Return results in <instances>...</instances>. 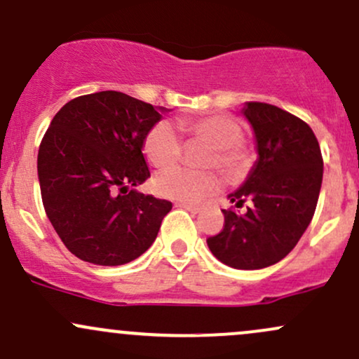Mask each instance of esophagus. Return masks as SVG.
Instances as JSON below:
<instances>
[{"instance_id":"esophagus-1","label":"esophagus","mask_w":359,"mask_h":359,"mask_svg":"<svg viewBox=\"0 0 359 359\" xmlns=\"http://www.w3.org/2000/svg\"><path fill=\"white\" fill-rule=\"evenodd\" d=\"M176 207L180 208H184V210H188L190 213H200V208L195 207V205H188V203H178Z\"/></svg>"}]
</instances>
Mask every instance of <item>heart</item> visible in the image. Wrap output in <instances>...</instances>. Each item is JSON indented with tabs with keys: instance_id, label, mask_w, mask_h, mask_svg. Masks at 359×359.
Listing matches in <instances>:
<instances>
[{
	"instance_id": "1",
	"label": "heart",
	"mask_w": 359,
	"mask_h": 359,
	"mask_svg": "<svg viewBox=\"0 0 359 359\" xmlns=\"http://www.w3.org/2000/svg\"><path fill=\"white\" fill-rule=\"evenodd\" d=\"M178 127L188 135L213 147L205 164L217 166L229 178H237L249 166V154L241 146L243 127L224 115L180 118ZM144 154L156 168H168L181 156V140L169 122H158L144 139ZM154 191L168 200L180 203H198L205 196L219 190L220 181L210 171L196 172L190 169L172 168L159 172L152 181Z\"/></svg>"
}]
</instances>
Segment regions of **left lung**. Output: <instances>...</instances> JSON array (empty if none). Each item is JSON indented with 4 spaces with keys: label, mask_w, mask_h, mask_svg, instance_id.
<instances>
[{
    "label": "left lung",
    "mask_w": 359,
    "mask_h": 359,
    "mask_svg": "<svg viewBox=\"0 0 359 359\" xmlns=\"http://www.w3.org/2000/svg\"><path fill=\"white\" fill-rule=\"evenodd\" d=\"M252 128L257 159L244 183L227 196L224 229L208 237L212 255L236 269H261L283 259L307 231L319 200L324 163L312 128L275 104L243 108Z\"/></svg>",
    "instance_id": "left-lung-1"
}]
</instances>
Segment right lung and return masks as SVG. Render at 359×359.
<instances>
[{
    "label": "right lung",
    "instance_id": "add662e5",
    "mask_svg": "<svg viewBox=\"0 0 359 359\" xmlns=\"http://www.w3.org/2000/svg\"><path fill=\"white\" fill-rule=\"evenodd\" d=\"M166 111L100 91L71 100L52 118L39 149L40 193L52 227L79 259L120 266L158 237L171 201L135 187L151 176L144 139Z\"/></svg>",
    "mask_w": 359,
    "mask_h": 359
}]
</instances>
